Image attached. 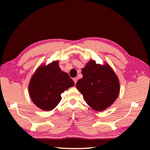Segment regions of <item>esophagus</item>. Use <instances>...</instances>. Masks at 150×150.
Here are the masks:
<instances>
[{"mask_svg":"<svg viewBox=\"0 0 150 150\" xmlns=\"http://www.w3.org/2000/svg\"><path fill=\"white\" fill-rule=\"evenodd\" d=\"M73 81H74L75 84H76V83H77V81H78V78L77 77H75V78L73 79Z\"/></svg>","mask_w":150,"mask_h":150,"instance_id":"esophagus-1","label":"esophagus"}]
</instances>
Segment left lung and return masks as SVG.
Here are the masks:
<instances>
[{"mask_svg":"<svg viewBox=\"0 0 150 150\" xmlns=\"http://www.w3.org/2000/svg\"><path fill=\"white\" fill-rule=\"evenodd\" d=\"M83 78L76 84L87 105L100 112L112 105L120 92V82L108 63L96 64L90 60L82 69Z\"/></svg>","mask_w":150,"mask_h":150,"instance_id":"obj_1","label":"left lung"}]
</instances>
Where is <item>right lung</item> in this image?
<instances>
[{"mask_svg": "<svg viewBox=\"0 0 150 150\" xmlns=\"http://www.w3.org/2000/svg\"><path fill=\"white\" fill-rule=\"evenodd\" d=\"M74 85L69 75L60 69L59 62L54 61L40 65L33 74L28 86L29 95L39 108L50 111L62 100L61 94Z\"/></svg>", "mask_w": 150, "mask_h": 150, "instance_id": "obj_1", "label": "right lung"}]
</instances>
